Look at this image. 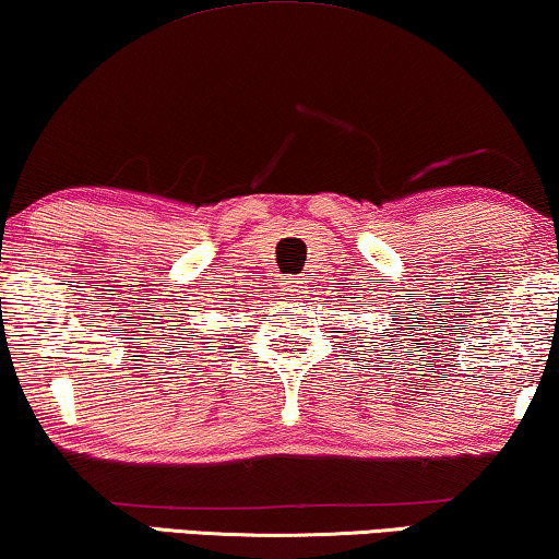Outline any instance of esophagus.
<instances>
[{
    "mask_svg": "<svg viewBox=\"0 0 559 559\" xmlns=\"http://www.w3.org/2000/svg\"><path fill=\"white\" fill-rule=\"evenodd\" d=\"M300 287H302V277H293L289 280V285H287V293H300Z\"/></svg>",
    "mask_w": 559,
    "mask_h": 559,
    "instance_id": "34e87169",
    "label": "esophagus"
}]
</instances>
